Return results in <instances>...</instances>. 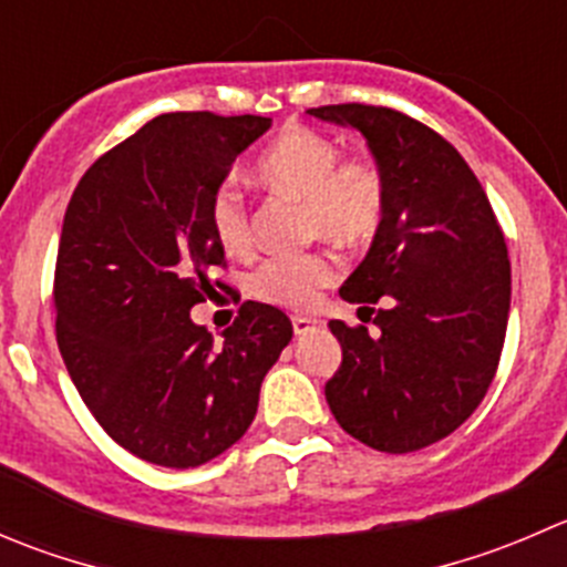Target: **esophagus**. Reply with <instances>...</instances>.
Wrapping results in <instances>:
<instances>
[{
    "instance_id": "34e87169",
    "label": "esophagus",
    "mask_w": 567,
    "mask_h": 567,
    "mask_svg": "<svg viewBox=\"0 0 567 567\" xmlns=\"http://www.w3.org/2000/svg\"><path fill=\"white\" fill-rule=\"evenodd\" d=\"M318 329H323V321L321 318H312V316H293V332L299 334H310V332H318Z\"/></svg>"
}]
</instances>
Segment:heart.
Returning a JSON list of instances; mask_svg holds the SVG:
<instances>
[{
    "label": "heart",
    "instance_id": "heart-1",
    "mask_svg": "<svg viewBox=\"0 0 567 567\" xmlns=\"http://www.w3.org/2000/svg\"><path fill=\"white\" fill-rule=\"evenodd\" d=\"M257 177L277 190L305 199V229L310 238H332L357 246L371 240L384 221L388 185L382 168L368 157H340L332 137L307 126H293L262 152ZM210 229L224 251L251 246L246 202L229 183L210 199ZM338 277V257L327 249L301 255H274L251 271L249 293L262 305L307 307L321 288Z\"/></svg>",
    "mask_w": 567,
    "mask_h": 567
}]
</instances>
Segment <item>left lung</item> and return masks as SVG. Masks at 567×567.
<instances>
[{
    "label": "left lung",
    "instance_id": "1",
    "mask_svg": "<svg viewBox=\"0 0 567 567\" xmlns=\"http://www.w3.org/2000/svg\"><path fill=\"white\" fill-rule=\"evenodd\" d=\"M354 126L388 185L365 260L340 288L365 327L329 321L343 362L323 393L334 421L388 454L452 435L496 377L509 316V257L493 207L457 150L421 121L373 104L307 110Z\"/></svg>",
    "mask_w": 567,
    "mask_h": 567
}]
</instances>
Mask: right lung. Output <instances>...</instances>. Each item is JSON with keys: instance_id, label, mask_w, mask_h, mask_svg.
<instances>
[{"instance_id": "1", "label": "right lung", "mask_w": 567, "mask_h": 567, "mask_svg": "<svg viewBox=\"0 0 567 567\" xmlns=\"http://www.w3.org/2000/svg\"><path fill=\"white\" fill-rule=\"evenodd\" d=\"M268 126L262 115H157L87 168L65 210L60 354L99 426L146 463L196 468L238 443L293 338L288 316L260 301L240 305L224 340L190 321L224 266L210 199Z\"/></svg>"}]
</instances>
